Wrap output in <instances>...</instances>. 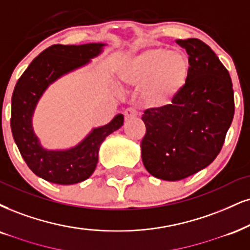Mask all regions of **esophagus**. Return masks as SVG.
<instances>
[{
	"mask_svg": "<svg viewBox=\"0 0 250 250\" xmlns=\"http://www.w3.org/2000/svg\"><path fill=\"white\" fill-rule=\"evenodd\" d=\"M135 116H137V110L133 109V107H127V109L124 111L125 120H130L132 118H134Z\"/></svg>",
	"mask_w": 250,
	"mask_h": 250,
	"instance_id": "obj_1",
	"label": "esophagus"
}]
</instances>
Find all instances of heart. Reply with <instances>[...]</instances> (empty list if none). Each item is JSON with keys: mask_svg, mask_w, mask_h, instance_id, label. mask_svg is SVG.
Masks as SVG:
<instances>
[{"mask_svg": "<svg viewBox=\"0 0 250 250\" xmlns=\"http://www.w3.org/2000/svg\"><path fill=\"white\" fill-rule=\"evenodd\" d=\"M190 59L184 51L147 48L126 59L120 66V81L132 87L144 85L141 98L150 106H163L187 84Z\"/></svg>", "mask_w": 250, "mask_h": 250, "instance_id": "heart-1", "label": "heart"}]
</instances>
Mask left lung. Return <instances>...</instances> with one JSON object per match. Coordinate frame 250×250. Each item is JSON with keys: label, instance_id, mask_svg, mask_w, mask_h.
Listing matches in <instances>:
<instances>
[{"label": "left lung", "instance_id": "8db88e82", "mask_svg": "<svg viewBox=\"0 0 250 250\" xmlns=\"http://www.w3.org/2000/svg\"><path fill=\"white\" fill-rule=\"evenodd\" d=\"M176 42L190 59L187 84L171 104L145 110L141 117L144 166L165 181L183 180L211 165L234 117L232 80L219 58L199 39Z\"/></svg>", "mask_w": 250, "mask_h": 250}]
</instances>
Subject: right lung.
Here are the masks:
<instances>
[{
	"label": "right lung",
	"mask_w": 250,
	"mask_h": 250,
	"mask_svg": "<svg viewBox=\"0 0 250 250\" xmlns=\"http://www.w3.org/2000/svg\"><path fill=\"white\" fill-rule=\"evenodd\" d=\"M104 46L102 42L50 46L33 59L12 92L10 125L15 143L31 170L51 183L68 186L90 177L102 143L124 123L119 113L109 124L94 128L75 147L63 150L44 148L33 131V112L46 89L61 76L88 64Z\"/></svg>",
	"instance_id": "right-lung-1"
}]
</instances>
